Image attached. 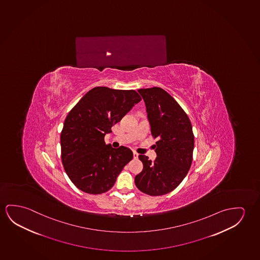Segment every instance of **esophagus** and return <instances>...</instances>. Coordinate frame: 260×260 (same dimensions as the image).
I'll use <instances>...</instances> for the list:
<instances>
[{
	"label": "esophagus",
	"instance_id": "esophagus-1",
	"mask_svg": "<svg viewBox=\"0 0 260 260\" xmlns=\"http://www.w3.org/2000/svg\"><path fill=\"white\" fill-rule=\"evenodd\" d=\"M138 156H139V154L136 153V152H133V158H134V159H137V158H138Z\"/></svg>",
	"mask_w": 260,
	"mask_h": 260
}]
</instances>
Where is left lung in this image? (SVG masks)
<instances>
[{"mask_svg": "<svg viewBox=\"0 0 260 260\" xmlns=\"http://www.w3.org/2000/svg\"><path fill=\"white\" fill-rule=\"evenodd\" d=\"M144 100L156 158L140 155L142 171L135 176L138 189L151 196L175 190L191 168L194 136L187 114L172 96L160 87L138 90Z\"/></svg>", "mask_w": 260, "mask_h": 260, "instance_id": "1", "label": "left lung"}]
</instances>
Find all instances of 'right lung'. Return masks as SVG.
<instances>
[{"label": "right lung", "mask_w": 260, "mask_h": 260, "mask_svg": "<svg viewBox=\"0 0 260 260\" xmlns=\"http://www.w3.org/2000/svg\"><path fill=\"white\" fill-rule=\"evenodd\" d=\"M141 100L134 90L92 88L68 112L61 132V159L73 184L91 194L107 192L132 159L131 149L112 148L104 136Z\"/></svg>", "instance_id": "1"}]
</instances>
